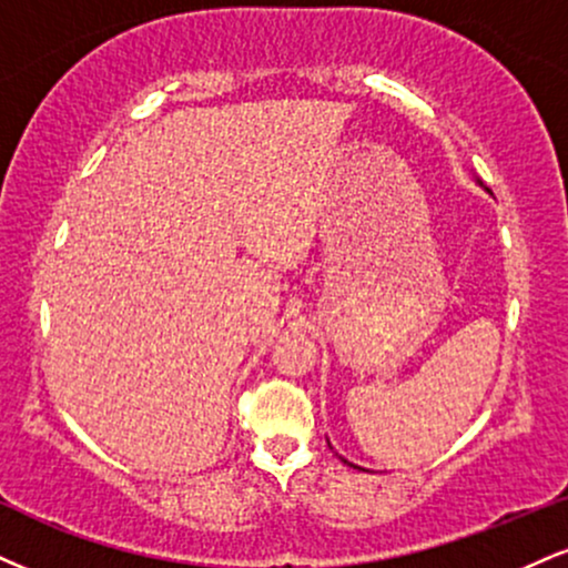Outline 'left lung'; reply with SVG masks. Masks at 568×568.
<instances>
[{
  "mask_svg": "<svg viewBox=\"0 0 568 568\" xmlns=\"http://www.w3.org/2000/svg\"><path fill=\"white\" fill-rule=\"evenodd\" d=\"M327 444H331V442H327ZM341 460H344V457H341ZM344 463H349V460H344ZM349 466H354V463H349ZM354 468H359V466H354ZM362 470V468H359Z\"/></svg>",
  "mask_w": 568,
  "mask_h": 568,
  "instance_id": "1",
  "label": "left lung"
}]
</instances>
